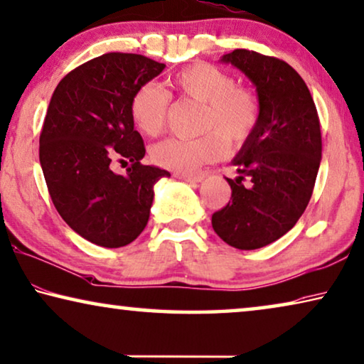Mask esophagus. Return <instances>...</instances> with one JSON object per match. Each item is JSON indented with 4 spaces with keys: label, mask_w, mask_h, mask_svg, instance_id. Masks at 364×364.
<instances>
[{
    "label": "esophagus",
    "mask_w": 364,
    "mask_h": 364,
    "mask_svg": "<svg viewBox=\"0 0 364 364\" xmlns=\"http://www.w3.org/2000/svg\"><path fill=\"white\" fill-rule=\"evenodd\" d=\"M178 178L188 183H200L204 180V173H199V175H178Z\"/></svg>",
    "instance_id": "obj_1"
}]
</instances>
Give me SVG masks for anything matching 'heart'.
Returning a JSON list of instances; mask_svg holds the SVG:
<instances>
[{"instance_id":"heart-1","label":"heart","mask_w":364,"mask_h":364,"mask_svg":"<svg viewBox=\"0 0 364 364\" xmlns=\"http://www.w3.org/2000/svg\"><path fill=\"white\" fill-rule=\"evenodd\" d=\"M171 87L186 99L204 103V136L196 139L170 137L152 149V160L161 168L191 175L200 166L220 160L232 146L247 141L261 118L256 92L236 84L235 77L210 63H194L178 71ZM170 95L157 84H144L131 99V118L146 136L164 129Z\"/></svg>"}]
</instances>
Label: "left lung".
I'll use <instances>...</instances> for the list:
<instances>
[{
	"label": "left lung",
	"instance_id": "left-lung-1",
	"mask_svg": "<svg viewBox=\"0 0 364 364\" xmlns=\"http://www.w3.org/2000/svg\"><path fill=\"white\" fill-rule=\"evenodd\" d=\"M223 63L255 84L261 118L232 164V198L212 227L236 250H259L295 227L313 194L322 141L308 85L288 63L257 51L233 50Z\"/></svg>",
	"mask_w": 364,
	"mask_h": 364
}]
</instances>
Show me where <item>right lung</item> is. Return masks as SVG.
Masks as SVG:
<instances>
[{"mask_svg": "<svg viewBox=\"0 0 364 364\" xmlns=\"http://www.w3.org/2000/svg\"><path fill=\"white\" fill-rule=\"evenodd\" d=\"M164 68L142 55L105 53L73 69L51 95L40 165L58 213L90 243L134 241L149 222L155 183L170 176L141 164L146 147L129 109L134 92ZM114 156L132 161L126 176L111 171Z\"/></svg>", "mask_w": 364, "mask_h": 364, "instance_id": "add662e5", "label": "right lung"}]
</instances>
